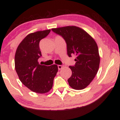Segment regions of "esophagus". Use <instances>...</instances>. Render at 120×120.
<instances>
[{
  "mask_svg": "<svg viewBox=\"0 0 120 120\" xmlns=\"http://www.w3.org/2000/svg\"><path fill=\"white\" fill-rule=\"evenodd\" d=\"M57 67H58V69L59 70H60V69H61L62 68H63V65H59L57 66Z\"/></svg>",
  "mask_w": 120,
  "mask_h": 120,
  "instance_id": "obj_1",
  "label": "esophagus"
}]
</instances>
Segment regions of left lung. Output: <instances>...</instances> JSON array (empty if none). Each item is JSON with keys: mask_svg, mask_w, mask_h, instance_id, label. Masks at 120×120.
Segmentation results:
<instances>
[{"mask_svg": "<svg viewBox=\"0 0 120 120\" xmlns=\"http://www.w3.org/2000/svg\"><path fill=\"white\" fill-rule=\"evenodd\" d=\"M65 41L67 54L74 55L76 63L70 66L72 74L68 79L69 86L75 90H82L92 82L98 71L100 56L97 44L86 31L75 26L51 29Z\"/></svg>", "mask_w": 120, "mask_h": 120, "instance_id": "obj_1", "label": "left lung"}]
</instances>
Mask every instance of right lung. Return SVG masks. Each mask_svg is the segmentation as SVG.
Returning <instances> with one entry per match:
<instances>
[{
	"label": "right lung",
	"instance_id": "1",
	"mask_svg": "<svg viewBox=\"0 0 120 120\" xmlns=\"http://www.w3.org/2000/svg\"><path fill=\"white\" fill-rule=\"evenodd\" d=\"M50 31L49 29L28 34L19 45L15 53V69L19 79L29 89L37 93H48L58 71L57 65H42L38 61L42 56L40 41Z\"/></svg>",
	"mask_w": 120,
	"mask_h": 120
}]
</instances>
